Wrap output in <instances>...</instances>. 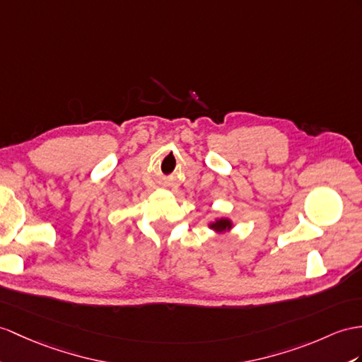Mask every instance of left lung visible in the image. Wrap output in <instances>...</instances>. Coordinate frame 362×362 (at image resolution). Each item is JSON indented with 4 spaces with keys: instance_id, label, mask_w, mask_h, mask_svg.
<instances>
[{
    "instance_id": "1",
    "label": "left lung",
    "mask_w": 362,
    "mask_h": 362,
    "mask_svg": "<svg viewBox=\"0 0 362 362\" xmlns=\"http://www.w3.org/2000/svg\"><path fill=\"white\" fill-rule=\"evenodd\" d=\"M210 227L216 228V230H226V228H230V221L228 219H219V221L214 223Z\"/></svg>"
}]
</instances>
